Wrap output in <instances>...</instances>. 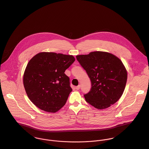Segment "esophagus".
<instances>
[{
  "label": "esophagus",
  "mask_w": 149,
  "mask_h": 149,
  "mask_svg": "<svg viewBox=\"0 0 149 149\" xmlns=\"http://www.w3.org/2000/svg\"><path fill=\"white\" fill-rule=\"evenodd\" d=\"M80 88V85H78V86H77V87H75V89L76 90H79Z\"/></svg>",
  "instance_id": "esophagus-1"
}]
</instances>
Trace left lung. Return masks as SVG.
Listing matches in <instances>:
<instances>
[{"label": "left lung", "instance_id": "left-lung-1", "mask_svg": "<svg viewBox=\"0 0 149 149\" xmlns=\"http://www.w3.org/2000/svg\"><path fill=\"white\" fill-rule=\"evenodd\" d=\"M91 81V89L84 95L98 109L109 108L121 97L126 86L127 70L122 61L105 52H92L76 56Z\"/></svg>", "mask_w": 149, "mask_h": 149}]
</instances>
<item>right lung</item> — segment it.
Returning <instances> with one entry per match:
<instances>
[{
  "label": "right lung",
  "instance_id": "1",
  "mask_svg": "<svg viewBox=\"0 0 149 149\" xmlns=\"http://www.w3.org/2000/svg\"><path fill=\"white\" fill-rule=\"evenodd\" d=\"M75 60L72 56L53 52H41L31 59L24 71L23 84L37 107L55 113L65 105L72 88L65 71Z\"/></svg>",
  "mask_w": 149,
  "mask_h": 149
}]
</instances>
